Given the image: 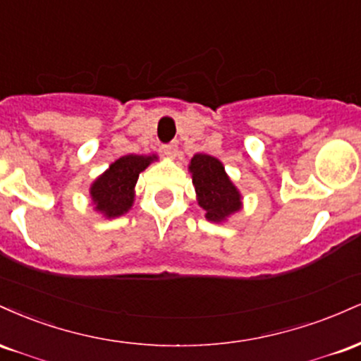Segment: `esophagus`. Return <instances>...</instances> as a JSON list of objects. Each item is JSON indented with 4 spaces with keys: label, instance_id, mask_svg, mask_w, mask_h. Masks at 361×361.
Here are the masks:
<instances>
[{
    "label": "esophagus",
    "instance_id": "esophagus-1",
    "mask_svg": "<svg viewBox=\"0 0 361 361\" xmlns=\"http://www.w3.org/2000/svg\"><path fill=\"white\" fill-rule=\"evenodd\" d=\"M163 152H164V156L169 157V159H175L178 154V144L176 142L166 144V146H163Z\"/></svg>",
    "mask_w": 361,
    "mask_h": 361
}]
</instances>
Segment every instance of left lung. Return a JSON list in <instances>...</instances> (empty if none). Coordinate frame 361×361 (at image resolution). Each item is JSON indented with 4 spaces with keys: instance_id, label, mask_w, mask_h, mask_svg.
Segmentation results:
<instances>
[{
    "instance_id": "1",
    "label": "left lung",
    "mask_w": 361,
    "mask_h": 361,
    "mask_svg": "<svg viewBox=\"0 0 361 361\" xmlns=\"http://www.w3.org/2000/svg\"><path fill=\"white\" fill-rule=\"evenodd\" d=\"M188 171L192 173L198 205L207 212V221L224 222L241 210V193L217 157L198 152L190 161Z\"/></svg>"
}]
</instances>
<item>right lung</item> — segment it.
<instances>
[{
    "label": "right lung",
    "instance_id": "1",
    "mask_svg": "<svg viewBox=\"0 0 361 361\" xmlns=\"http://www.w3.org/2000/svg\"><path fill=\"white\" fill-rule=\"evenodd\" d=\"M156 159V154H127L111 163L110 168L98 176L90 188L94 210L106 219L127 214L134 204V188L139 175Z\"/></svg>",
    "mask_w": 361,
    "mask_h": 361
}]
</instances>
